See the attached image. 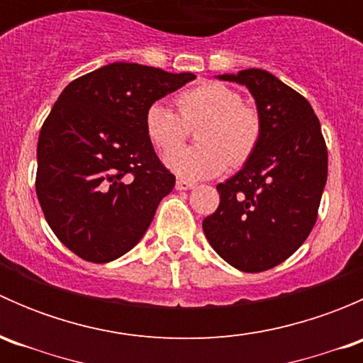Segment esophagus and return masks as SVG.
Returning <instances> with one entry per match:
<instances>
[{"instance_id": "34e87169", "label": "esophagus", "mask_w": 363, "mask_h": 363, "mask_svg": "<svg viewBox=\"0 0 363 363\" xmlns=\"http://www.w3.org/2000/svg\"><path fill=\"white\" fill-rule=\"evenodd\" d=\"M175 188L179 189V191H188V189H193L195 188V182L191 181H186V179H177V182H175Z\"/></svg>"}]
</instances>
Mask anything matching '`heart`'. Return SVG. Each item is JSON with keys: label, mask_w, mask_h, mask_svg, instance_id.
<instances>
[{"label": "heart", "mask_w": 363, "mask_h": 363, "mask_svg": "<svg viewBox=\"0 0 363 363\" xmlns=\"http://www.w3.org/2000/svg\"><path fill=\"white\" fill-rule=\"evenodd\" d=\"M177 111L164 101H155L145 112V131L160 151L168 152L187 136L189 127L202 123L196 148L167 155L164 163L186 179H207L221 174L228 161L244 164L262 137L259 113L242 104L239 91L221 82H203L182 91Z\"/></svg>", "instance_id": "1"}]
</instances>
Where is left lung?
Instances as JSON below:
<instances>
[{
	"label": "left lung",
	"mask_w": 363,
	"mask_h": 363,
	"mask_svg": "<svg viewBox=\"0 0 363 363\" xmlns=\"http://www.w3.org/2000/svg\"><path fill=\"white\" fill-rule=\"evenodd\" d=\"M218 79L250 89L262 137L244 167L216 186L219 207L202 228L225 262L242 272H263L309 237L327 184V145L309 101L272 73L250 68Z\"/></svg>",
	"instance_id": "left-lung-1"
}]
</instances>
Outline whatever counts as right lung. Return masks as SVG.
Instances as JSON below:
<instances>
[{"mask_svg":"<svg viewBox=\"0 0 363 363\" xmlns=\"http://www.w3.org/2000/svg\"><path fill=\"white\" fill-rule=\"evenodd\" d=\"M195 80L111 63L69 82L40 130L36 195L57 239L86 262L133 250L175 177L145 131L149 105Z\"/></svg>","mask_w":363,"mask_h":363,"instance_id":"right-lung-1","label":"right lung"}]
</instances>
